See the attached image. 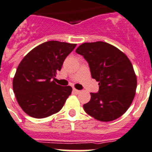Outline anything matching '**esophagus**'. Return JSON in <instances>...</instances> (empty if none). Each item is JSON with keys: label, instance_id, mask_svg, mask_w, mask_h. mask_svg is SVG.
Listing matches in <instances>:
<instances>
[{"label": "esophagus", "instance_id": "esophagus-1", "mask_svg": "<svg viewBox=\"0 0 152 152\" xmlns=\"http://www.w3.org/2000/svg\"><path fill=\"white\" fill-rule=\"evenodd\" d=\"M72 91H73V92L76 93V94H78V93H80V90H78V89H72Z\"/></svg>", "mask_w": 152, "mask_h": 152}]
</instances>
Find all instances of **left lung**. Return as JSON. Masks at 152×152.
Listing matches in <instances>:
<instances>
[{"instance_id":"1","label":"left lung","mask_w":152,"mask_h":152,"mask_svg":"<svg viewBox=\"0 0 152 152\" xmlns=\"http://www.w3.org/2000/svg\"><path fill=\"white\" fill-rule=\"evenodd\" d=\"M88 62L91 76L99 89L91 92L84 104L86 113L102 122L119 118L128 110L135 95L137 78L132 64L124 53L105 43H83L76 50Z\"/></svg>"}]
</instances>
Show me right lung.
I'll list each match as a JSON object with an SVG mask.
<instances>
[{
    "mask_svg": "<svg viewBox=\"0 0 152 152\" xmlns=\"http://www.w3.org/2000/svg\"><path fill=\"white\" fill-rule=\"evenodd\" d=\"M76 46L56 40L45 42L21 60L13 80V90L19 105L28 115L46 118L63 108L72 87L61 86L53 80Z\"/></svg>",
    "mask_w": 152,
    "mask_h": 152,
    "instance_id": "obj_1",
    "label": "right lung"
}]
</instances>
